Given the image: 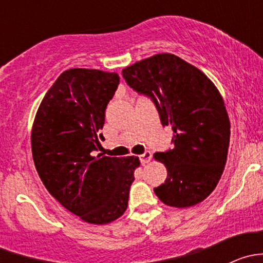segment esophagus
<instances>
[{
  "label": "esophagus",
  "instance_id": "1",
  "mask_svg": "<svg viewBox=\"0 0 263 263\" xmlns=\"http://www.w3.org/2000/svg\"><path fill=\"white\" fill-rule=\"evenodd\" d=\"M150 160H151V153H150V151H145L142 155H140V161H141V164H146Z\"/></svg>",
  "mask_w": 263,
  "mask_h": 263
}]
</instances>
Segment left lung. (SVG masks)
Masks as SVG:
<instances>
[{"label":"left lung","mask_w":263,"mask_h":263,"mask_svg":"<svg viewBox=\"0 0 263 263\" xmlns=\"http://www.w3.org/2000/svg\"><path fill=\"white\" fill-rule=\"evenodd\" d=\"M122 76L150 98L161 124L174 132L173 148L154 155L168 171L154 192L173 208L197 205L215 190L227 163L230 122L219 90L198 68L171 53L136 62Z\"/></svg>","instance_id":"8db88e82"}]
</instances>
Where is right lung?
<instances>
[{
	"label": "right lung",
	"mask_w": 263,
	"mask_h": 263,
	"mask_svg": "<svg viewBox=\"0 0 263 263\" xmlns=\"http://www.w3.org/2000/svg\"><path fill=\"white\" fill-rule=\"evenodd\" d=\"M119 84L116 72L71 68L48 90L34 119L31 151L48 192L90 224H108L128 206L137 156L95 155L105 109Z\"/></svg>",
	"instance_id": "right-lung-1"
}]
</instances>
